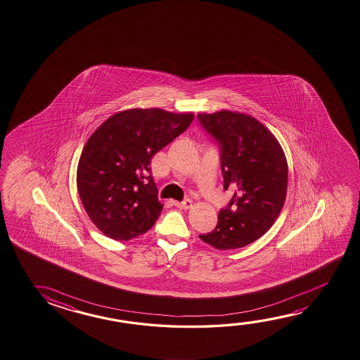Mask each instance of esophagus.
<instances>
[{
  "mask_svg": "<svg viewBox=\"0 0 360 360\" xmlns=\"http://www.w3.org/2000/svg\"><path fill=\"white\" fill-rule=\"evenodd\" d=\"M173 205L178 207V208H181V210H188V208L192 207V200H182V202H177V200H174V202H173Z\"/></svg>",
  "mask_w": 360,
  "mask_h": 360,
  "instance_id": "esophagus-1",
  "label": "esophagus"
}]
</instances>
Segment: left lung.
I'll return each mask as SVG.
<instances>
[{"instance_id": "8db88e82", "label": "left lung", "mask_w": 360, "mask_h": 360, "mask_svg": "<svg viewBox=\"0 0 360 360\" xmlns=\"http://www.w3.org/2000/svg\"><path fill=\"white\" fill-rule=\"evenodd\" d=\"M219 146L224 188L233 191L214 230L200 238L217 250L248 246L270 230L288 191V162L276 138L257 119L221 110L198 114Z\"/></svg>"}]
</instances>
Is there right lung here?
Returning a JSON list of instances; mask_svg holds the SVG:
<instances>
[{"mask_svg":"<svg viewBox=\"0 0 360 360\" xmlns=\"http://www.w3.org/2000/svg\"><path fill=\"white\" fill-rule=\"evenodd\" d=\"M193 112L128 109L106 119L90 136L77 165V192L93 224L112 240L146 233L163 205L150 172L154 154L174 141Z\"/></svg>","mask_w":360,"mask_h":360,"instance_id":"add662e5","label":"right lung"}]
</instances>
